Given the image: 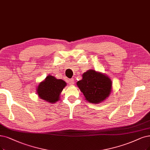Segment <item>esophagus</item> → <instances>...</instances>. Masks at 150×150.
<instances>
[{
    "instance_id": "1",
    "label": "esophagus",
    "mask_w": 150,
    "mask_h": 150,
    "mask_svg": "<svg viewBox=\"0 0 150 150\" xmlns=\"http://www.w3.org/2000/svg\"><path fill=\"white\" fill-rule=\"evenodd\" d=\"M68 83H69V84L70 85H74V80L73 79H69V81H68Z\"/></svg>"
}]
</instances>
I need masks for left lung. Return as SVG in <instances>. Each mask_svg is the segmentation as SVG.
Wrapping results in <instances>:
<instances>
[{"label": "left lung", "instance_id": "obj_1", "mask_svg": "<svg viewBox=\"0 0 150 150\" xmlns=\"http://www.w3.org/2000/svg\"><path fill=\"white\" fill-rule=\"evenodd\" d=\"M77 86L90 103L97 104L104 101L111 91L112 81L106 75L93 70L86 71Z\"/></svg>", "mask_w": 150, "mask_h": 150}]
</instances>
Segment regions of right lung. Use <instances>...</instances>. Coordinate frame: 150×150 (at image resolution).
<instances>
[{"label": "right lung", "mask_w": 150, "mask_h": 150, "mask_svg": "<svg viewBox=\"0 0 150 150\" xmlns=\"http://www.w3.org/2000/svg\"><path fill=\"white\" fill-rule=\"evenodd\" d=\"M66 85L62 80L56 79L53 76H47L37 88L38 95L40 98L51 103L59 101L60 93Z\"/></svg>", "instance_id": "1"}]
</instances>
